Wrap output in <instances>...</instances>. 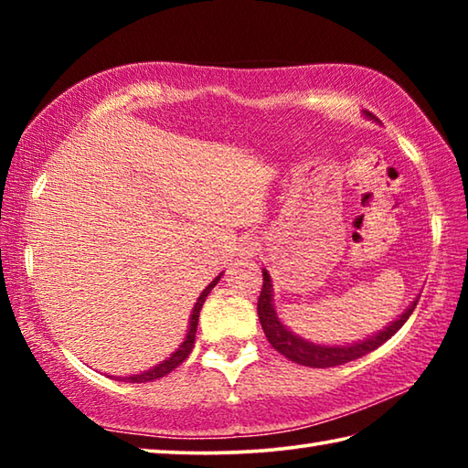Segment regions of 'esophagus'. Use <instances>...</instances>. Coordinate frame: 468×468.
I'll return each mask as SVG.
<instances>
[{
  "mask_svg": "<svg viewBox=\"0 0 468 468\" xmlns=\"http://www.w3.org/2000/svg\"><path fill=\"white\" fill-rule=\"evenodd\" d=\"M260 250V243L256 239H245L239 248V253L245 258H253Z\"/></svg>",
  "mask_w": 468,
  "mask_h": 468,
  "instance_id": "1",
  "label": "esophagus"
}]
</instances>
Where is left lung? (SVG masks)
Masks as SVG:
<instances>
[{"instance_id": "8db88e82", "label": "left lung", "mask_w": 468, "mask_h": 468, "mask_svg": "<svg viewBox=\"0 0 468 468\" xmlns=\"http://www.w3.org/2000/svg\"><path fill=\"white\" fill-rule=\"evenodd\" d=\"M262 276H264V284L258 299V318H260V324H262V330L268 338V343H271L276 351L284 355L287 359L307 367L343 366V363L355 361L363 357V355L376 351L379 345H384L388 338H392L396 332L402 328V324H405L409 320V315L413 314L419 299L417 297L413 303H410L407 310L399 315V318L388 324L384 330L376 332V335L357 340V343L320 345L295 335V332L284 326L279 318V314L274 310V289H272L271 272H268L266 268H262Z\"/></svg>"}]
</instances>
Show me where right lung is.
Listing matches in <instances>:
<instances>
[{
  "label": "right lung",
  "mask_w": 468,
  "mask_h": 468,
  "mask_svg": "<svg viewBox=\"0 0 468 468\" xmlns=\"http://www.w3.org/2000/svg\"><path fill=\"white\" fill-rule=\"evenodd\" d=\"M220 276H223V272H220L215 281H212L208 287H206L202 292H200V297H197V301L194 303V310H192V315H189V326H187V335H186V338H184V343H181L176 351H173L167 359L165 361H161L158 363V366H154V367H150V369H146V371H142V374H133V376H125V378H120V379H123V382H136V384H140V382H153V379H158V378H163V376H167V374H171L173 369H176L179 363H184L186 361V357L189 353H192V348H194V340H196V330H197V318H200V310H202V305H204V301H206V297H208V292L215 289V284L220 281Z\"/></svg>",
  "instance_id": "add662e5"
}]
</instances>
